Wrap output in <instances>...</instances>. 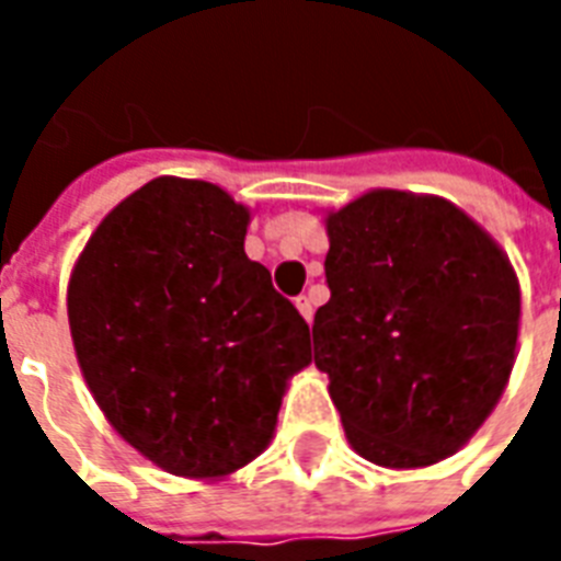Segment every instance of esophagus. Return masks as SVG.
<instances>
[{"label":"esophagus","instance_id":"1","mask_svg":"<svg viewBox=\"0 0 561 561\" xmlns=\"http://www.w3.org/2000/svg\"><path fill=\"white\" fill-rule=\"evenodd\" d=\"M294 302H297L299 314L306 317L308 323H311V317H314V306H311V297H297Z\"/></svg>","mask_w":561,"mask_h":561}]
</instances>
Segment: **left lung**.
I'll use <instances>...</instances> for the list:
<instances>
[{"instance_id": "left-lung-1", "label": "left lung", "mask_w": 561, "mask_h": 561, "mask_svg": "<svg viewBox=\"0 0 561 561\" xmlns=\"http://www.w3.org/2000/svg\"><path fill=\"white\" fill-rule=\"evenodd\" d=\"M314 364L346 439L383 469L451 457L515 367L522 288L510 255L436 194L373 188L325 211Z\"/></svg>"}]
</instances>
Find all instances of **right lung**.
Returning <instances> with one entry per match:
<instances>
[{
	"mask_svg": "<svg viewBox=\"0 0 561 561\" xmlns=\"http://www.w3.org/2000/svg\"><path fill=\"white\" fill-rule=\"evenodd\" d=\"M250 209L215 183L157 178L107 211L69 276L75 355L127 445L220 480L271 445L311 332L244 253Z\"/></svg>",
	"mask_w": 561,
	"mask_h": 561,
	"instance_id": "obj_1",
	"label": "right lung"
}]
</instances>
